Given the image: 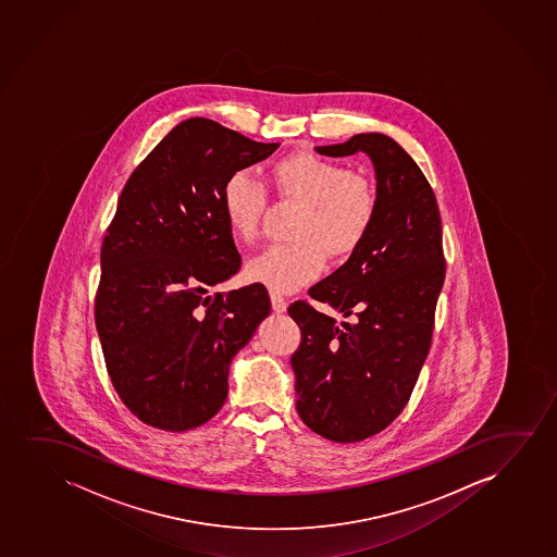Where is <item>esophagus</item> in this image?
<instances>
[{
	"label": "esophagus",
	"mask_w": 557,
	"mask_h": 557,
	"mask_svg": "<svg viewBox=\"0 0 557 557\" xmlns=\"http://www.w3.org/2000/svg\"><path fill=\"white\" fill-rule=\"evenodd\" d=\"M271 305H273V311L275 312H284L286 311V299L281 296V294H271Z\"/></svg>",
	"instance_id": "obj_1"
}]
</instances>
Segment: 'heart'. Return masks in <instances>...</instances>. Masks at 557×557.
<instances>
[{"label":"heart","instance_id":"obj_1","mask_svg":"<svg viewBox=\"0 0 557 557\" xmlns=\"http://www.w3.org/2000/svg\"><path fill=\"white\" fill-rule=\"evenodd\" d=\"M278 194L304 202L294 245H273L248 261V281L276 294H292L317 281L326 269V253L345 258L362 245L375 218L370 184L343 164L292 153L271 166ZM268 207V189L250 169L233 172L223 184L222 208L233 235L250 243L258 237Z\"/></svg>","mask_w":557,"mask_h":557}]
</instances>
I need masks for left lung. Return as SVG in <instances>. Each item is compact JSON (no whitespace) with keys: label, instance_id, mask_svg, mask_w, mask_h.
Instances as JSON below:
<instances>
[{"label":"left lung","instance_id":"8db88e82","mask_svg":"<svg viewBox=\"0 0 557 557\" xmlns=\"http://www.w3.org/2000/svg\"><path fill=\"white\" fill-rule=\"evenodd\" d=\"M314 149L327 157L362 151L377 180L375 218L362 245L309 289L355 320L339 324L305 301L288 309L301 330L292 357L297 413L320 436L352 444L400 416L431 349L445 276L442 220L423 172L385 134Z\"/></svg>","mask_w":557,"mask_h":557}]
</instances>
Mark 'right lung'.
I'll return each instance as SVG.
<instances>
[{"label": "right lung", "mask_w": 557, "mask_h": 557, "mask_svg": "<svg viewBox=\"0 0 557 557\" xmlns=\"http://www.w3.org/2000/svg\"><path fill=\"white\" fill-rule=\"evenodd\" d=\"M276 148L191 117L123 187L100 252L95 320L113 386L141 423L184 432L210 421L227 398L231 360L271 312L263 284L208 289L240 268L223 184Z\"/></svg>", "instance_id": "obj_1"}]
</instances>
